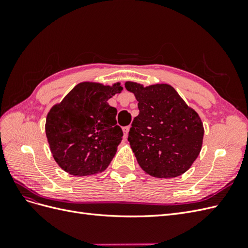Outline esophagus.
<instances>
[{
	"label": "esophagus",
	"mask_w": 248,
	"mask_h": 248,
	"mask_svg": "<svg viewBox=\"0 0 248 248\" xmlns=\"http://www.w3.org/2000/svg\"><path fill=\"white\" fill-rule=\"evenodd\" d=\"M129 129H130V126H125V127H123V134H124V138H125V139L127 138V136H128Z\"/></svg>",
	"instance_id": "1"
}]
</instances>
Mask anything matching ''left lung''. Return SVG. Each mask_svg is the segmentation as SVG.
<instances>
[{
	"instance_id": "left-lung-1",
	"label": "left lung",
	"mask_w": 248,
	"mask_h": 248,
	"mask_svg": "<svg viewBox=\"0 0 248 248\" xmlns=\"http://www.w3.org/2000/svg\"><path fill=\"white\" fill-rule=\"evenodd\" d=\"M127 91L139 101L128 141L140 167L155 178H174L188 170L199 156L204 127L170 85L142 87L127 81Z\"/></svg>"
}]
</instances>
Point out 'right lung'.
<instances>
[{"mask_svg":"<svg viewBox=\"0 0 248 248\" xmlns=\"http://www.w3.org/2000/svg\"><path fill=\"white\" fill-rule=\"evenodd\" d=\"M96 82H80L56 104L46 117V133L55 160L73 176L106 170L117 152L123 132L117 109L108 100L122 91Z\"/></svg>","mask_w":248,"mask_h":248,"instance_id":"1","label":"right lung"}]
</instances>
